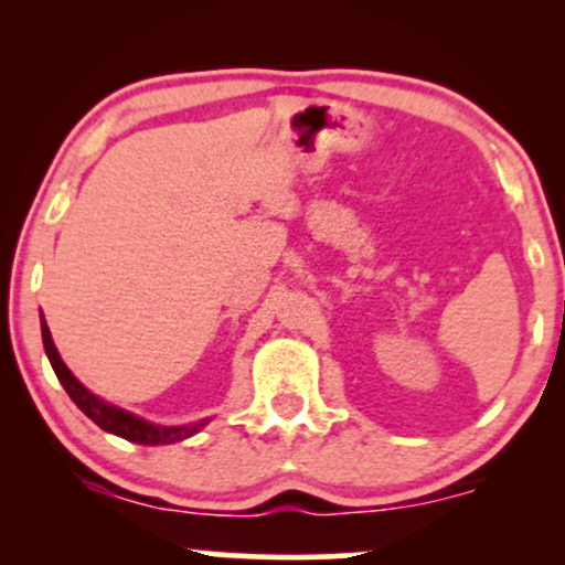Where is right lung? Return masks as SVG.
Segmentation results:
<instances>
[{
    "mask_svg": "<svg viewBox=\"0 0 565 565\" xmlns=\"http://www.w3.org/2000/svg\"><path fill=\"white\" fill-rule=\"evenodd\" d=\"M42 342H44V353H47L50 364H53V372L61 380V385L66 387V393L71 395L76 406L87 414L89 419L97 427H103L106 433H114V436L129 440V444H142V446H167V444H178V440L191 438L193 433H199L210 419H199V423L191 425H157V423H148V419L138 417V414L127 412V408L108 404L103 401L100 395L89 393L87 387L82 385L79 380L71 374V369L63 364L61 353H57L53 334H50L47 321L42 316Z\"/></svg>",
    "mask_w": 565,
    "mask_h": 565,
    "instance_id": "obj_1",
    "label": "right lung"
}]
</instances>
